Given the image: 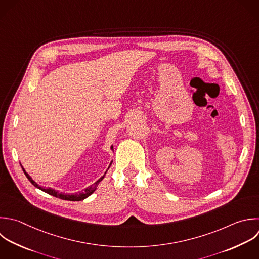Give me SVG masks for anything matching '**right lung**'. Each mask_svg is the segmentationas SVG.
Instances as JSON below:
<instances>
[{
    "instance_id": "add662e5",
    "label": "right lung",
    "mask_w": 259,
    "mask_h": 259,
    "mask_svg": "<svg viewBox=\"0 0 259 259\" xmlns=\"http://www.w3.org/2000/svg\"><path fill=\"white\" fill-rule=\"evenodd\" d=\"M110 149H111V151L113 152V145L110 147ZM112 162H113V161L110 162V164H109L107 170L110 168ZM21 167H22V170H23L24 174H25L26 177L28 178V180H29L36 188H38V189H40V190H42V191H45V192H47V193H49V194H51V195H54V196H56V197H59V198H62V199H65V200H71V201H80V200H83V199L87 198L88 196H90V195L97 189L98 184L102 181V179L104 178V176H105V174H106V172H107V170H106V172L104 173V175H103L101 178H99L95 183H93L92 185L88 186V187L85 188L84 190H81V191L75 192V193H64V192L57 191V190H55L54 188H51V187H47V188H46V187H44V186H40V185H39L37 182H35V181L32 179V177L25 171V169L23 168V166H21Z\"/></svg>"
}]
</instances>
